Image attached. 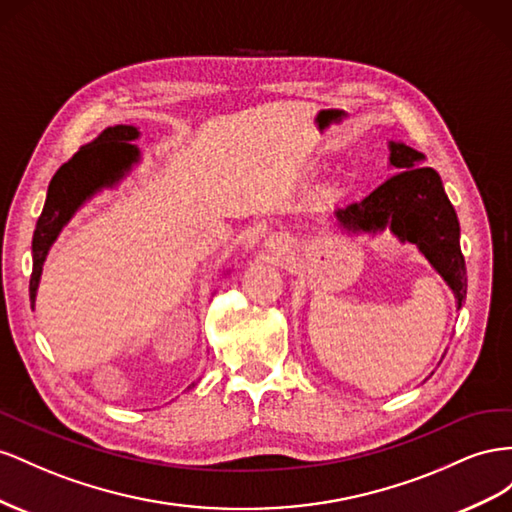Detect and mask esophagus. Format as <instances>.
Segmentation results:
<instances>
[{
  "mask_svg": "<svg viewBox=\"0 0 512 512\" xmlns=\"http://www.w3.org/2000/svg\"><path fill=\"white\" fill-rule=\"evenodd\" d=\"M266 251L270 253L272 259H281V257L287 255V244H285L283 238H279V236L274 238V236H272V238L266 240Z\"/></svg>",
  "mask_w": 512,
  "mask_h": 512,
  "instance_id": "esophagus-1",
  "label": "esophagus"
}]
</instances>
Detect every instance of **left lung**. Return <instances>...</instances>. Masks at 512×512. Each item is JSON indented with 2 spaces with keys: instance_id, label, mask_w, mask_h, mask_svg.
Segmentation results:
<instances>
[{
  "instance_id": "left-lung-1",
  "label": "left lung",
  "mask_w": 512,
  "mask_h": 512,
  "mask_svg": "<svg viewBox=\"0 0 512 512\" xmlns=\"http://www.w3.org/2000/svg\"><path fill=\"white\" fill-rule=\"evenodd\" d=\"M388 150V167L399 171L362 201L334 210L332 225L343 236L375 238L390 231L401 244H414L450 287L459 311L467 279L457 212L444 193L440 175L422 165L425 154L403 141H388Z\"/></svg>"
}]
</instances>
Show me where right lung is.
I'll return each mask as SVG.
<instances>
[{
	"mask_svg": "<svg viewBox=\"0 0 512 512\" xmlns=\"http://www.w3.org/2000/svg\"><path fill=\"white\" fill-rule=\"evenodd\" d=\"M141 137L139 128L118 124L109 126L102 133L64 163L47 191V201L36 223L32 240V279H29V300L32 309L36 306L38 285L45 266L47 255L55 240L60 238L62 229L72 221L87 201L100 195L102 191L120 186L130 171L141 165L143 154L133 141ZM195 386V384H193Z\"/></svg>",
	"mask_w": 512,
	"mask_h": 512,
	"instance_id": "obj_1",
	"label": "right lung"
}]
</instances>
